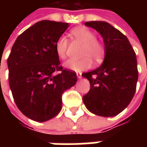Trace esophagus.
<instances>
[{"instance_id":"1","label":"esophagus","mask_w":147,"mask_h":147,"mask_svg":"<svg viewBox=\"0 0 147 147\" xmlns=\"http://www.w3.org/2000/svg\"><path fill=\"white\" fill-rule=\"evenodd\" d=\"M76 75L77 77H78V79H82V74L80 73V72H77Z\"/></svg>"}]
</instances>
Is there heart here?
I'll list each match as a JSON object with an SVG mask.
<instances>
[{"label":"heart","mask_w":147,"mask_h":147,"mask_svg":"<svg viewBox=\"0 0 147 147\" xmlns=\"http://www.w3.org/2000/svg\"><path fill=\"white\" fill-rule=\"evenodd\" d=\"M77 40L83 44L81 56L82 59H70L65 62L64 66L67 69L75 71H82L89 69L91 67V60L98 62L105 54V47L102 43L96 40L95 34L86 27H76L71 31ZM67 48V40L65 37L61 36L57 39L55 45L56 53L61 60L66 58Z\"/></svg>","instance_id":"1"}]
</instances>
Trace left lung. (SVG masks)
I'll return each instance as SVG.
<instances>
[{
  "mask_svg": "<svg viewBox=\"0 0 147 147\" xmlns=\"http://www.w3.org/2000/svg\"><path fill=\"white\" fill-rule=\"evenodd\" d=\"M85 25L102 37L105 59L101 66L82 74L90 84L83 102L92 113L114 117L129 105L136 92L139 76L136 53L127 38L111 24L90 21Z\"/></svg>",
  "mask_w": 147,
  "mask_h": 147,
  "instance_id": "obj_1",
  "label": "left lung"
}]
</instances>
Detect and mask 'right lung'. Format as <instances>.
I'll return each instance as SVG.
<instances>
[{
	"label": "right lung",
	"mask_w": 147,
	"mask_h": 147,
	"mask_svg": "<svg viewBox=\"0 0 147 147\" xmlns=\"http://www.w3.org/2000/svg\"><path fill=\"white\" fill-rule=\"evenodd\" d=\"M67 23L42 20L18 37L8 58V83L22 113L44 122L62 108V94L77 81L76 73L63 69L55 45ZM56 71H61L55 75Z\"/></svg>",
	"instance_id": "add662e5"
}]
</instances>
